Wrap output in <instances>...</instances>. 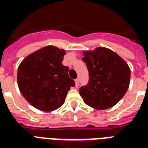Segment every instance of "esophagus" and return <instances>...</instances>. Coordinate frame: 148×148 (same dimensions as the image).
Wrapping results in <instances>:
<instances>
[{
    "mask_svg": "<svg viewBox=\"0 0 148 148\" xmlns=\"http://www.w3.org/2000/svg\"><path fill=\"white\" fill-rule=\"evenodd\" d=\"M75 86H76V87H78L79 84V79H76L75 80Z\"/></svg>",
    "mask_w": 148,
    "mask_h": 148,
    "instance_id": "esophagus-1",
    "label": "esophagus"
}]
</instances>
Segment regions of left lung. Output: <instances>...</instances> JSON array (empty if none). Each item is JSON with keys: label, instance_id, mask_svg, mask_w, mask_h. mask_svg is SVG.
I'll return each instance as SVG.
<instances>
[{"label": "left lung", "instance_id": "1", "mask_svg": "<svg viewBox=\"0 0 148 148\" xmlns=\"http://www.w3.org/2000/svg\"><path fill=\"white\" fill-rule=\"evenodd\" d=\"M83 61L89 81L79 88L83 101L95 109L110 108L119 101L129 88L130 69L116 53L105 47L83 52Z\"/></svg>", "mask_w": 148, "mask_h": 148}]
</instances>
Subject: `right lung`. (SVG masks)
<instances>
[{"instance_id": "right-lung-1", "label": "right lung", "mask_w": 148, "mask_h": 148, "mask_svg": "<svg viewBox=\"0 0 148 148\" xmlns=\"http://www.w3.org/2000/svg\"><path fill=\"white\" fill-rule=\"evenodd\" d=\"M65 51L47 46L23 60L18 69V86L31 105L44 112L58 109L75 82L62 65Z\"/></svg>"}]
</instances>
